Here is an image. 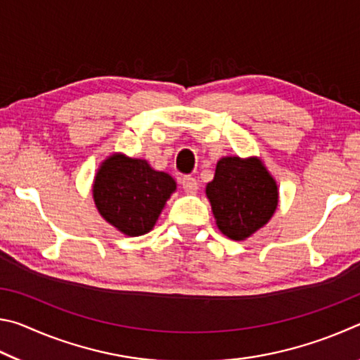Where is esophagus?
<instances>
[{
	"mask_svg": "<svg viewBox=\"0 0 360 360\" xmlns=\"http://www.w3.org/2000/svg\"><path fill=\"white\" fill-rule=\"evenodd\" d=\"M181 184H182V188H184L186 193H197V191H198L197 179L191 178V176H184V178L181 179Z\"/></svg>",
	"mask_w": 360,
	"mask_h": 360,
	"instance_id": "obj_1",
	"label": "esophagus"
}]
</instances>
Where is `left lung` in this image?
Returning <instances> with one entry per match:
<instances>
[{"mask_svg":"<svg viewBox=\"0 0 360 360\" xmlns=\"http://www.w3.org/2000/svg\"><path fill=\"white\" fill-rule=\"evenodd\" d=\"M205 192L217 229L235 241L248 240L268 224L279 202L276 179L255 155L219 158Z\"/></svg>","mask_w":360,"mask_h":360,"instance_id":"obj_1","label":"left lung"}]
</instances>
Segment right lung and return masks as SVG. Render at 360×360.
Listing matches in <instances>:
<instances>
[{
    "instance_id": "right-lung-1",
    "label": "right lung",
    "mask_w": 360,
    "mask_h": 360,
    "mask_svg": "<svg viewBox=\"0 0 360 360\" xmlns=\"http://www.w3.org/2000/svg\"><path fill=\"white\" fill-rule=\"evenodd\" d=\"M174 191L176 181L168 173L122 152L101 162L92 184L101 217L127 236H141L154 229Z\"/></svg>"
}]
</instances>
